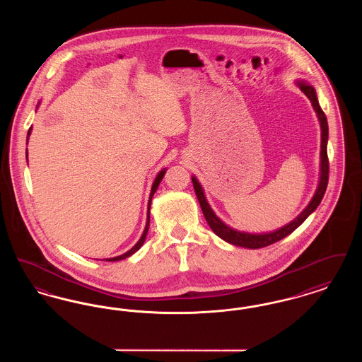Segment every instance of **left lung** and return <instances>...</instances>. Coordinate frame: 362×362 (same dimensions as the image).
<instances>
[{
	"instance_id": "left-lung-1",
	"label": "left lung",
	"mask_w": 362,
	"mask_h": 362,
	"mask_svg": "<svg viewBox=\"0 0 362 362\" xmlns=\"http://www.w3.org/2000/svg\"><path fill=\"white\" fill-rule=\"evenodd\" d=\"M297 86L298 88L304 92V95L308 98L312 103V107L319 118L320 122V129H322V145H320V179H319V185H317V189L316 192L313 195V198L310 199V205L305 207L300 216H297L292 223H289L279 229H276L274 232H270V233H247V232H240V230H235L232 229L230 226L224 224L216 214L214 211L211 210L210 205L207 204L206 197H205V192L201 187L199 182L197 180L195 176H192V185H194V189H195V194H197V198L199 201V205L202 209V213L206 218L207 224L211 228V230L218 236L221 238L223 240L228 241L233 245H238V247H244V248H252V250H257V248H263V247H267L270 244H274L276 241L286 238L288 235H291L294 229H297L300 225L303 224L307 217L310 216L312 211H315V209L319 206V204L322 202L323 197H325V192L327 189L328 185V157H327V141H328V124L327 118L323 112V110L320 108V104L317 100V96H316V92H315V88L310 86L308 83L305 81H297Z\"/></svg>"
}]
</instances>
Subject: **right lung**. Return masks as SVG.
I'll return each instance as SVG.
<instances>
[{"mask_svg":"<svg viewBox=\"0 0 362 362\" xmlns=\"http://www.w3.org/2000/svg\"><path fill=\"white\" fill-rule=\"evenodd\" d=\"M30 133H31V129L28 130V136H30ZM27 141H28V137H27ZM164 173H165V170H163V171H160L158 175L156 176L155 182H153V186H152V189H151V195H149V202H148V220H146V225H145V229H144V233H142V236H141V239L137 241V244L132 248V250H129L127 252H124V254H122L119 257H115V258H108L105 259V262H117V260H122V259L129 258L130 255H133L134 252H137L138 250L141 248V245L144 244V241H145V238H146V233H148V229H149V211H151V204H152V197H153V194L156 192V189L158 187V185H160V182H161V179H163V176H164Z\"/></svg>","mask_w":362,"mask_h":362,"instance_id":"add662e5","label":"right lung"}]
</instances>
